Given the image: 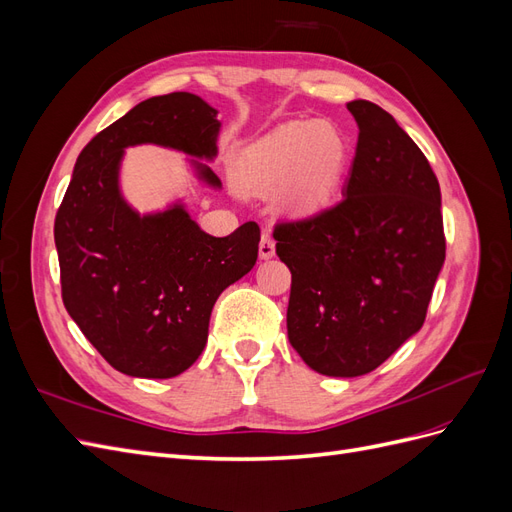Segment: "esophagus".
Masks as SVG:
<instances>
[{
  "instance_id": "34e87169",
  "label": "esophagus",
  "mask_w": 512,
  "mask_h": 512,
  "mask_svg": "<svg viewBox=\"0 0 512 512\" xmlns=\"http://www.w3.org/2000/svg\"><path fill=\"white\" fill-rule=\"evenodd\" d=\"M258 254H260L262 260H269V258L275 256V241L271 239V235H267V232H265V235H262V239H260Z\"/></svg>"
}]
</instances>
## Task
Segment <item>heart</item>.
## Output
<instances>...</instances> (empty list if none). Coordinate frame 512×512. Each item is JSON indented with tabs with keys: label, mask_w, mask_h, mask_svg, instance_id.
I'll use <instances>...</instances> for the list:
<instances>
[{
	"label": "heart",
	"mask_w": 512,
	"mask_h": 512,
	"mask_svg": "<svg viewBox=\"0 0 512 512\" xmlns=\"http://www.w3.org/2000/svg\"><path fill=\"white\" fill-rule=\"evenodd\" d=\"M346 160L344 136L329 123L292 121L243 151L237 177L256 192H271L288 182L286 209L294 215H314L329 205Z\"/></svg>",
	"instance_id": "1"
}]
</instances>
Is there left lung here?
<instances>
[{
  "label": "left lung",
  "mask_w": 512,
  "mask_h": 512,
  "mask_svg": "<svg viewBox=\"0 0 512 512\" xmlns=\"http://www.w3.org/2000/svg\"><path fill=\"white\" fill-rule=\"evenodd\" d=\"M356 126L344 198L273 230L292 273L288 339L322 376L374 371L421 331L444 265L440 183L412 138L374 102H348Z\"/></svg>",
  "instance_id": "8db88e82"
}]
</instances>
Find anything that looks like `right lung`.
Returning a JSON list of instances; mask_svg holds the SVG:
<instances>
[{"label":"right lung","mask_w":512,"mask_h":512,"mask_svg":"<svg viewBox=\"0 0 512 512\" xmlns=\"http://www.w3.org/2000/svg\"><path fill=\"white\" fill-rule=\"evenodd\" d=\"M218 111L188 91L149 98L96 134L76 160L55 218L61 299L83 335L117 371L175 378L205 350L211 309L258 258L260 228L211 237L181 203L141 215L119 188L123 151H183L196 177L222 188L198 160L218 156Z\"/></svg>","instance_id":"add662e5"}]
</instances>
